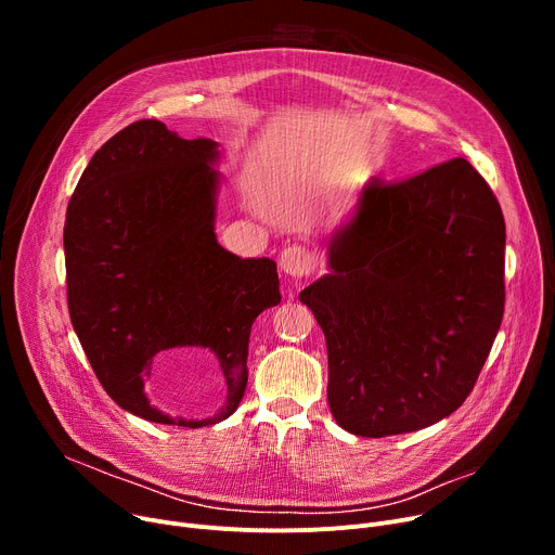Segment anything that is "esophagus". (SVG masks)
I'll return each mask as SVG.
<instances>
[{
    "label": "esophagus",
    "instance_id": "obj_1",
    "mask_svg": "<svg viewBox=\"0 0 555 555\" xmlns=\"http://www.w3.org/2000/svg\"><path fill=\"white\" fill-rule=\"evenodd\" d=\"M314 266L317 260L312 256V251H308L306 247L301 245H293V247H285L279 256V268L283 274L287 276H295V279H301V276H310L314 272Z\"/></svg>",
    "mask_w": 555,
    "mask_h": 555
}]
</instances>
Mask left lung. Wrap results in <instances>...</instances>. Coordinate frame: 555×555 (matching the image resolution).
<instances>
[{
  "mask_svg": "<svg viewBox=\"0 0 555 555\" xmlns=\"http://www.w3.org/2000/svg\"><path fill=\"white\" fill-rule=\"evenodd\" d=\"M506 224L465 159L371 180L299 295L328 346V404L356 436L406 434L470 396L504 317Z\"/></svg>",
  "mask_w": 555,
  "mask_h": 555,
  "instance_id": "obj_1",
  "label": "left lung"
}]
</instances>
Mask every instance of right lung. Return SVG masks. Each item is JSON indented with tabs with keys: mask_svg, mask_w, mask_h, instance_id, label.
Wrapping results in <instances>:
<instances>
[{
	"mask_svg": "<svg viewBox=\"0 0 555 555\" xmlns=\"http://www.w3.org/2000/svg\"><path fill=\"white\" fill-rule=\"evenodd\" d=\"M218 159L216 141L141 119L94 153L67 207L74 331L107 396L151 423L195 429L236 412L254 319L281 301L272 258H241L216 238ZM178 347L221 364L228 400L211 420H172L144 393L156 353Z\"/></svg>",
	"mask_w": 555,
	"mask_h": 555,
	"instance_id": "obj_1",
	"label": "right lung"
}]
</instances>
